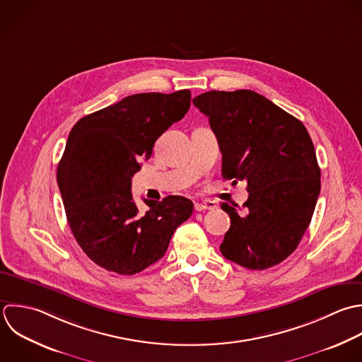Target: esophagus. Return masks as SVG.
I'll return each instance as SVG.
<instances>
[{
  "mask_svg": "<svg viewBox=\"0 0 362 362\" xmlns=\"http://www.w3.org/2000/svg\"><path fill=\"white\" fill-rule=\"evenodd\" d=\"M217 206L214 202H203V203H196L194 210L196 211H204V210H214Z\"/></svg>",
  "mask_w": 362,
  "mask_h": 362,
  "instance_id": "obj_1",
  "label": "esophagus"
}]
</instances>
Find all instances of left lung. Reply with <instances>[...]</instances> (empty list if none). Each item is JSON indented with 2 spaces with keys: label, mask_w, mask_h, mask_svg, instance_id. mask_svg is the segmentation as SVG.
<instances>
[{
  "label": "left lung",
  "mask_w": 362,
  "mask_h": 362,
  "mask_svg": "<svg viewBox=\"0 0 362 362\" xmlns=\"http://www.w3.org/2000/svg\"><path fill=\"white\" fill-rule=\"evenodd\" d=\"M193 104L209 117L221 175L247 182L244 211L221 204L231 226L221 254L262 271L285 261L308 230L320 194V168L306 127L252 90L207 91Z\"/></svg>",
  "instance_id": "8db88e82"
}]
</instances>
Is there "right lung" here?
Segmentation results:
<instances>
[{
  "instance_id": "1",
  "label": "right lung",
  "mask_w": 362,
  "mask_h": 362,
  "mask_svg": "<svg viewBox=\"0 0 362 362\" xmlns=\"http://www.w3.org/2000/svg\"><path fill=\"white\" fill-rule=\"evenodd\" d=\"M190 90L141 93L80 118L57 165V185L70 230L98 267L135 275L159 261L175 230L193 213L192 200H146L139 211L131 179L155 141L190 107Z\"/></svg>"
}]
</instances>
